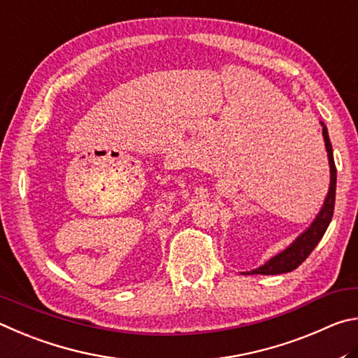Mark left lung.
<instances>
[{"label": "left lung", "instance_id": "1", "mask_svg": "<svg viewBox=\"0 0 358 358\" xmlns=\"http://www.w3.org/2000/svg\"><path fill=\"white\" fill-rule=\"evenodd\" d=\"M321 125H322V136H324L325 150H327L329 166H330V185H329L327 195H325L322 208L317 212L316 218L311 222L310 227L306 228L302 234L297 236L296 241H292L291 245H287L283 252L275 255L273 258L268 259L264 266L255 268V271H252V273L278 275V273H286V272L294 271V268H297L306 258H308L310 253L315 250V247L317 245L319 241L322 239V236L329 228L331 217H334V209H335L336 168H335V160H334V149H331L327 127H325L324 122H321Z\"/></svg>", "mask_w": 358, "mask_h": 358}]
</instances>
